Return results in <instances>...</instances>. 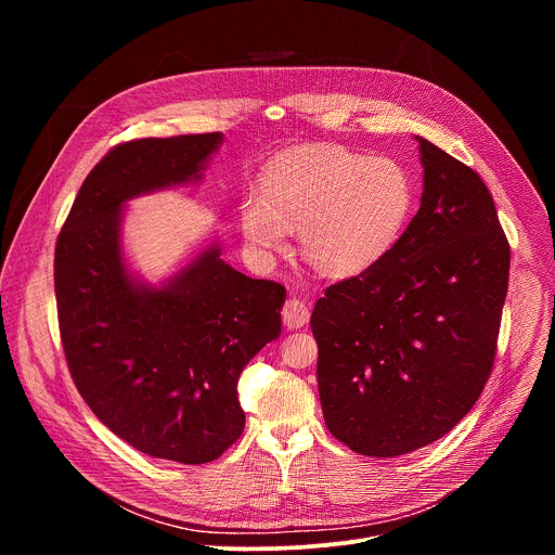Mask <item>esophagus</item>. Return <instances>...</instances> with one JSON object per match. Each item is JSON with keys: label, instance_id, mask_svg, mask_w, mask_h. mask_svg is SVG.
<instances>
[{"label": "esophagus", "instance_id": "esophagus-1", "mask_svg": "<svg viewBox=\"0 0 555 555\" xmlns=\"http://www.w3.org/2000/svg\"><path fill=\"white\" fill-rule=\"evenodd\" d=\"M283 323L289 330H300L309 323V307L300 298H289L283 305Z\"/></svg>", "mask_w": 555, "mask_h": 555}]
</instances>
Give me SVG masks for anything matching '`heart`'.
Returning <instances> with one entry per match:
<instances>
[{
    "label": "heart",
    "instance_id": "obj_1",
    "mask_svg": "<svg viewBox=\"0 0 555 555\" xmlns=\"http://www.w3.org/2000/svg\"><path fill=\"white\" fill-rule=\"evenodd\" d=\"M409 173L390 157L334 144L281 153L242 204V232L259 255L281 253L298 228L305 261L332 279L375 266L400 240L413 210Z\"/></svg>",
    "mask_w": 555,
    "mask_h": 555
}]
</instances>
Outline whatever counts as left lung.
Returning a JSON list of instances; mask_svg holds the SVG:
<instances>
[{
	"label": "left lung",
	"mask_w": 555,
	"mask_h": 555,
	"mask_svg": "<svg viewBox=\"0 0 555 555\" xmlns=\"http://www.w3.org/2000/svg\"><path fill=\"white\" fill-rule=\"evenodd\" d=\"M417 140V215L375 266L330 285L309 321L330 433L382 459L437 441L479 400L509 281V244L488 186Z\"/></svg>",
	"instance_id": "obj_1"
}]
</instances>
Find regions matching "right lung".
<instances>
[{"label": "right lung", "mask_w": 555, "mask_h": 555, "mask_svg": "<svg viewBox=\"0 0 555 555\" xmlns=\"http://www.w3.org/2000/svg\"><path fill=\"white\" fill-rule=\"evenodd\" d=\"M221 133L116 144L59 232L54 292L69 375L94 415L135 450L208 463L242 437L244 366L281 334L285 287L206 248L165 287L135 283L120 255L122 204L199 180Z\"/></svg>", "instance_id": "right-lung-1"}]
</instances>
